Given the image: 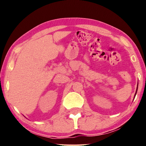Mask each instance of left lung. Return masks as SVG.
<instances>
[{"label": "left lung", "mask_w": 146, "mask_h": 146, "mask_svg": "<svg viewBox=\"0 0 146 146\" xmlns=\"http://www.w3.org/2000/svg\"><path fill=\"white\" fill-rule=\"evenodd\" d=\"M137 90H136V92H135V96H134V98L135 96V95H136V93H137Z\"/></svg>", "instance_id": "obj_1"}]
</instances>
